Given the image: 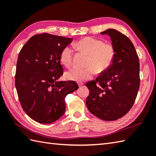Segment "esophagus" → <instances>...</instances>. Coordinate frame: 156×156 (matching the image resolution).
Here are the masks:
<instances>
[{
	"mask_svg": "<svg viewBox=\"0 0 156 156\" xmlns=\"http://www.w3.org/2000/svg\"><path fill=\"white\" fill-rule=\"evenodd\" d=\"M84 85V83H82V82H79L78 83V86H79V87H82V86Z\"/></svg>",
	"mask_w": 156,
	"mask_h": 156,
	"instance_id": "esophagus-1",
	"label": "esophagus"
}]
</instances>
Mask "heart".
<instances>
[{"instance_id":"heart-1","label":"heart","mask_w":156,"mask_h":156,"mask_svg":"<svg viewBox=\"0 0 156 156\" xmlns=\"http://www.w3.org/2000/svg\"><path fill=\"white\" fill-rule=\"evenodd\" d=\"M75 47L88 55L85 68L74 67L66 73L69 80L82 82L92 78L96 72L101 74L110 68L115 57V49L111 43H105L101 39L87 37L76 42ZM74 50L69 46L63 48L60 61L66 67L72 64Z\"/></svg>"}]
</instances>
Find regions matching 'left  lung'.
<instances>
[{
    "label": "left lung",
    "mask_w": 156,
    "mask_h": 156,
    "mask_svg": "<svg viewBox=\"0 0 156 156\" xmlns=\"http://www.w3.org/2000/svg\"><path fill=\"white\" fill-rule=\"evenodd\" d=\"M111 37L115 57L107 70L95 80L87 82L90 90L87 108L92 115L104 121H115L130 111L140 88V62L133 43L113 29L101 33Z\"/></svg>",
    "instance_id": "obj_1"
}]
</instances>
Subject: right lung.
Returning <instances> with one entry per match:
<instances>
[{
    "label": "right lung",
    "mask_w": 156,
    "mask_h": 156,
    "mask_svg": "<svg viewBox=\"0 0 156 156\" xmlns=\"http://www.w3.org/2000/svg\"><path fill=\"white\" fill-rule=\"evenodd\" d=\"M72 40L49 34L35 35L19 52L15 73L18 97L26 114L39 123L60 118L66 111V97L78 88L74 81H58L64 73L61 51Z\"/></svg>",
    "instance_id": "obj_1"
}]
</instances>
